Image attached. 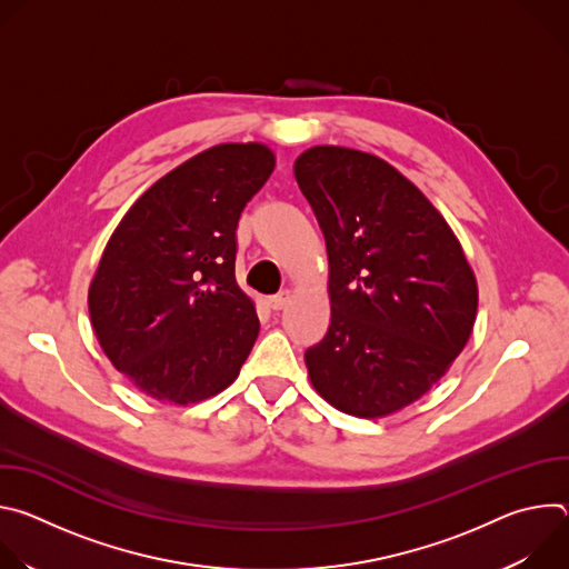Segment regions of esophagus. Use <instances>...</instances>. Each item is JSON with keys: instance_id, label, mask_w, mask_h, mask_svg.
Returning a JSON list of instances; mask_svg holds the SVG:
<instances>
[{"instance_id": "34e87169", "label": "esophagus", "mask_w": 569, "mask_h": 569, "mask_svg": "<svg viewBox=\"0 0 569 569\" xmlns=\"http://www.w3.org/2000/svg\"><path fill=\"white\" fill-rule=\"evenodd\" d=\"M288 301H290V292L283 290V292H279V295H272V297L268 299V306H270L272 310H281V308H286Z\"/></svg>"}]
</instances>
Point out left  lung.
<instances>
[{
	"label": "left lung",
	"instance_id": "1",
	"mask_svg": "<svg viewBox=\"0 0 569 569\" xmlns=\"http://www.w3.org/2000/svg\"><path fill=\"white\" fill-rule=\"evenodd\" d=\"M295 178L329 254L331 323L303 356L310 382L340 412L391 415L466 347L475 274L443 216L385 159L315 146Z\"/></svg>",
	"mask_w": 569,
	"mask_h": 569
}]
</instances>
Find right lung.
Returning a JSON list of instances; mask_svg holds the SVG:
<instances>
[{"label": "right lung", "mask_w": 569, "mask_h": 569, "mask_svg": "<svg viewBox=\"0 0 569 569\" xmlns=\"http://www.w3.org/2000/svg\"><path fill=\"white\" fill-rule=\"evenodd\" d=\"M274 171L263 143H220L157 180L123 216L90 286L101 349L143 393L189 405L229 387L257 338L236 283V227Z\"/></svg>", "instance_id": "add662e5"}]
</instances>
